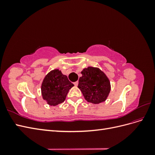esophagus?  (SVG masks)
<instances>
[{
	"mask_svg": "<svg viewBox=\"0 0 155 155\" xmlns=\"http://www.w3.org/2000/svg\"><path fill=\"white\" fill-rule=\"evenodd\" d=\"M78 83H79V82H78V81H76V82H74V85H75V86H78Z\"/></svg>",
	"mask_w": 155,
	"mask_h": 155,
	"instance_id": "1",
	"label": "esophagus"
}]
</instances>
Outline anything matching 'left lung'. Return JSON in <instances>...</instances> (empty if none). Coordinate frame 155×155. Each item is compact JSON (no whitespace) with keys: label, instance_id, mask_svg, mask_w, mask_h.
Wrapping results in <instances>:
<instances>
[{"label":"left lung","instance_id":"left-lung-1","mask_svg":"<svg viewBox=\"0 0 155 155\" xmlns=\"http://www.w3.org/2000/svg\"><path fill=\"white\" fill-rule=\"evenodd\" d=\"M78 88L89 103L98 104L105 101L110 91L109 79L101 70L89 67L81 72Z\"/></svg>","mask_w":155,"mask_h":155}]
</instances>
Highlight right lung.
I'll return each instance as SVG.
<instances>
[{
	"mask_svg": "<svg viewBox=\"0 0 155 155\" xmlns=\"http://www.w3.org/2000/svg\"><path fill=\"white\" fill-rule=\"evenodd\" d=\"M73 86L74 84L68 80L67 76L55 69L50 72L43 79L41 85L42 96L48 105H58L65 100Z\"/></svg>",
	"mask_w": 155,
	"mask_h": 155,
	"instance_id": "add662e5",
	"label": "right lung"
}]
</instances>
